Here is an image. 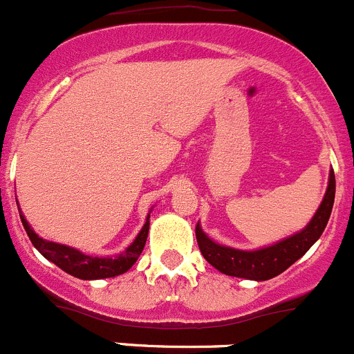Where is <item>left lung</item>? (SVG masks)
Listing matches in <instances>:
<instances>
[{"instance_id":"1","label":"left lung","mask_w":354,"mask_h":354,"mask_svg":"<svg viewBox=\"0 0 354 354\" xmlns=\"http://www.w3.org/2000/svg\"><path fill=\"white\" fill-rule=\"evenodd\" d=\"M333 199H335V174H333V171H330L328 188H326L322 206L318 207L309 225L295 236L279 241L269 248L257 250V252H241V250H234V248L220 246L214 241H211L197 223V244H199V250L204 259L220 272L227 274V276L244 277V279L266 281V279H270V277L288 269L300 257L306 255L307 250L319 239L326 223H328L330 214H332Z\"/></svg>"}]
</instances>
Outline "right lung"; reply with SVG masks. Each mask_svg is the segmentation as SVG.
<instances>
[{
	"instance_id": "right-lung-1",
	"label": "right lung",
	"mask_w": 354,
	"mask_h": 354,
	"mask_svg": "<svg viewBox=\"0 0 354 354\" xmlns=\"http://www.w3.org/2000/svg\"><path fill=\"white\" fill-rule=\"evenodd\" d=\"M148 218H150V214H148ZM148 218L147 223H145L143 229H141V232L138 234V237L134 239V243H132L124 253H120L118 257H113V259H97V257L84 255V253H80L78 250H75V248L41 239V237L36 236L35 230L28 225L26 218L22 216L21 213L22 225H24L32 246H35L45 259L54 262L57 267H61L64 272L71 274V276L75 277H80V279H104V277H115L118 276V274L127 272V270L136 263L138 257L141 255L145 243H147L148 229H150Z\"/></svg>"
}]
</instances>
